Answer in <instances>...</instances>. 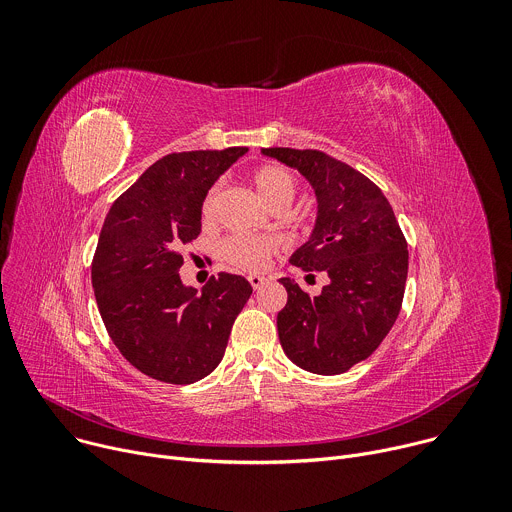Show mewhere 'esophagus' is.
Segmentation results:
<instances>
[{
  "mask_svg": "<svg viewBox=\"0 0 512 512\" xmlns=\"http://www.w3.org/2000/svg\"><path fill=\"white\" fill-rule=\"evenodd\" d=\"M247 279H249V283H251V287H253L255 291H257V289H261V287L265 285V281H267V279H265V277H261V275H249Z\"/></svg>",
  "mask_w": 512,
  "mask_h": 512,
  "instance_id": "esophagus-1",
  "label": "esophagus"
}]
</instances>
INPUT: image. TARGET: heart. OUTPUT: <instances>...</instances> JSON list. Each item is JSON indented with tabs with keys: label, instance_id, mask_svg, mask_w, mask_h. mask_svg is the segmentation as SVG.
Here are the masks:
<instances>
[{
	"label": "heart",
	"instance_id": "heart-1",
	"mask_svg": "<svg viewBox=\"0 0 512 512\" xmlns=\"http://www.w3.org/2000/svg\"><path fill=\"white\" fill-rule=\"evenodd\" d=\"M253 184L259 192V196L271 206L279 204H291L296 196L298 184L296 178L291 176L285 168L281 166H261L253 172ZM218 194H221V184H214L202 204V214L204 218H210L216 208ZM279 249V239L273 235H231L223 239L221 247V257L241 269V271H261L267 267L271 255H275Z\"/></svg>",
	"mask_w": 512,
	"mask_h": 512
}]
</instances>
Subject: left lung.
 <instances>
[{"label":"left lung","instance_id":"obj_1","mask_svg":"<svg viewBox=\"0 0 512 512\" xmlns=\"http://www.w3.org/2000/svg\"><path fill=\"white\" fill-rule=\"evenodd\" d=\"M263 156L298 170L316 196L308 241L289 263L330 279L310 298L289 277L277 314L285 356L316 375H340L369 358L393 328L407 281L409 253L395 212L367 176L316 150L263 148Z\"/></svg>","mask_w":512,"mask_h":512}]
</instances>
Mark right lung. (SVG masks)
Listing matches in <instances>:
<instances>
[{
    "label": "right lung",
    "mask_w": 512,
    "mask_h": 512,
    "mask_svg": "<svg viewBox=\"0 0 512 512\" xmlns=\"http://www.w3.org/2000/svg\"><path fill=\"white\" fill-rule=\"evenodd\" d=\"M247 148L170 154L109 208L91 279L105 328L137 371L190 385L223 360L235 318L253 294L218 273L198 291L180 279L182 247L200 235L202 204Z\"/></svg>",
    "instance_id": "right-lung-1"
}]
</instances>
